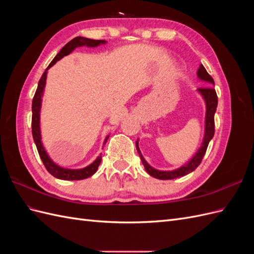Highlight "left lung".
I'll return each mask as SVG.
<instances>
[{
	"label": "left lung",
	"instance_id": "obj_1",
	"mask_svg": "<svg viewBox=\"0 0 254 254\" xmlns=\"http://www.w3.org/2000/svg\"><path fill=\"white\" fill-rule=\"evenodd\" d=\"M197 76L200 80H203L209 84H214V79L212 78V76L206 72V70L202 64H200V66H199V68H198ZM198 92L202 95L204 102H205V106H206L204 136H203L201 147L198 149V151L196 152V155L193 158H191L187 164H184L183 166L177 168V170H174V171L165 172V171L156 170V168L151 167L147 162H146V160L142 156L141 150L139 148V142H137V141L135 142L137 153H139V156L142 160V163L145 167V170L150 176H152L153 178H157V179H160V180H171V179L179 178V177H183V176H186V175L191 173L193 171H195L196 168L198 167V165L201 163V161H202V159L205 155L207 145H209L210 141L212 140V137L214 136V132H215L214 115H215V112H216L218 101H217L216 91H215V89L213 87L199 88Z\"/></svg>",
	"mask_w": 254,
	"mask_h": 254
}]
</instances>
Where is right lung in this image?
<instances>
[{"mask_svg":"<svg viewBox=\"0 0 254 254\" xmlns=\"http://www.w3.org/2000/svg\"><path fill=\"white\" fill-rule=\"evenodd\" d=\"M105 40H93V39H88V38L84 37H76L72 39L70 42H67L64 47L60 50V52L57 54L56 57L53 59L52 63L47 67V70L44 71L42 74L41 78L38 82V88L36 90L35 96L33 98V104H32V111H33V117H32V132L35 144L37 146L38 152H39V156L42 160V162L47 168L48 172L55 177V178L61 179V180H82L94 175L97 171V168L101 164L102 161V155H99L93 163H91L89 166L80 168V170H67V168L60 167L57 164H55L52 161V159L49 157V155L45 151L42 142H41V132H40V109H41V102H42V95L45 87V81H47V74L48 70L55 64L58 60L64 58V56L68 55V54L72 53L76 48L83 47V45H87L89 48H95L98 47L99 44H105ZM108 139V136L106 137L105 142ZM106 144V143H105Z\"/></svg>","mask_w":254,"mask_h":254,"instance_id":"obj_1","label":"right lung"}]
</instances>
